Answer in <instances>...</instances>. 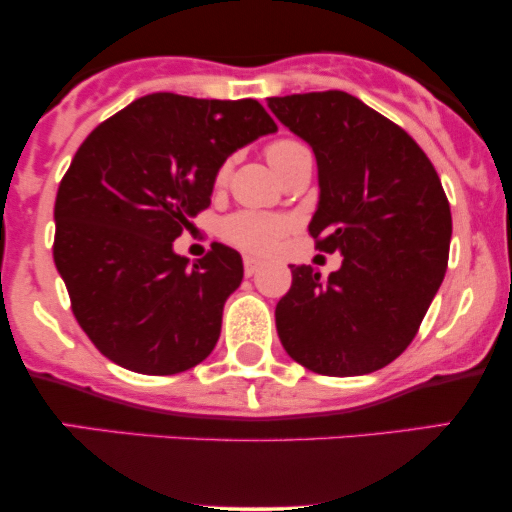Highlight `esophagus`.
I'll return each mask as SVG.
<instances>
[{
    "mask_svg": "<svg viewBox=\"0 0 512 512\" xmlns=\"http://www.w3.org/2000/svg\"><path fill=\"white\" fill-rule=\"evenodd\" d=\"M262 267V262L260 260H255V257H245L243 260V269H245V276H252V274H257V269Z\"/></svg>",
    "mask_w": 512,
    "mask_h": 512,
    "instance_id": "34e87169",
    "label": "esophagus"
}]
</instances>
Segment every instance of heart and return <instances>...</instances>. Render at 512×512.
I'll use <instances>...</instances> for the list:
<instances>
[{
    "mask_svg": "<svg viewBox=\"0 0 512 512\" xmlns=\"http://www.w3.org/2000/svg\"><path fill=\"white\" fill-rule=\"evenodd\" d=\"M305 146L296 139H276L267 146V161L272 163L274 170H279L289 161L291 156L301 154ZM228 173H231V166L223 163V166L216 170V187H223L228 180ZM291 221L284 219V216L267 214V211H255V209H243L236 211V214H228L226 219L221 221V238L226 240L233 248L252 252V255H269V252L276 250L279 240L289 233Z\"/></svg>",
    "mask_w": 512,
    "mask_h": 512,
    "instance_id": "b5f03b06",
    "label": "heart"
}]
</instances>
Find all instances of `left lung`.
Returning <instances> with one entry per match:
<instances>
[{
    "label": "left lung",
    "instance_id": "left-lung-1",
    "mask_svg": "<svg viewBox=\"0 0 512 512\" xmlns=\"http://www.w3.org/2000/svg\"><path fill=\"white\" fill-rule=\"evenodd\" d=\"M281 125L313 146L320 202L315 248L342 252L320 279L291 264L276 332L293 361L349 378L385 368L419 332L448 267L452 216L443 185L402 127L344 91L267 98Z\"/></svg>",
    "mask_w": 512,
    "mask_h": 512
}]
</instances>
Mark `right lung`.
<instances>
[{"mask_svg": "<svg viewBox=\"0 0 512 512\" xmlns=\"http://www.w3.org/2000/svg\"><path fill=\"white\" fill-rule=\"evenodd\" d=\"M272 132L252 98L151 93L84 139L57 190L52 255L76 322L105 358L173 375L214 351L243 260L214 243L190 264L173 240L211 204L223 161Z\"/></svg>", "mask_w": 512, "mask_h": 512, "instance_id": "add662e5", "label": "right lung"}]
</instances>
